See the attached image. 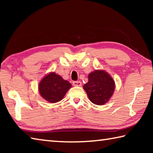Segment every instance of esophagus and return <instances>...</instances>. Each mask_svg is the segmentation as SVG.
I'll use <instances>...</instances> for the list:
<instances>
[{
	"instance_id": "obj_1",
	"label": "esophagus",
	"mask_w": 153,
	"mask_h": 153,
	"mask_svg": "<svg viewBox=\"0 0 153 153\" xmlns=\"http://www.w3.org/2000/svg\"><path fill=\"white\" fill-rule=\"evenodd\" d=\"M73 85L74 86H81L82 83L80 81H74L73 82Z\"/></svg>"
}]
</instances>
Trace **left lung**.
<instances>
[{
	"mask_svg": "<svg viewBox=\"0 0 153 153\" xmlns=\"http://www.w3.org/2000/svg\"><path fill=\"white\" fill-rule=\"evenodd\" d=\"M83 88L90 101L97 105L107 102L115 90V82L107 72L96 70L88 75V82Z\"/></svg>",
	"mask_w": 153,
	"mask_h": 153,
	"instance_id": "1",
	"label": "left lung"
}]
</instances>
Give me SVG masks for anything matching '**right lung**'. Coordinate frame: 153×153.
Wrapping results in <instances>:
<instances>
[{
  "instance_id": "right-lung-1",
  "label": "right lung",
  "mask_w": 153,
  "mask_h": 153,
  "mask_svg": "<svg viewBox=\"0 0 153 153\" xmlns=\"http://www.w3.org/2000/svg\"><path fill=\"white\" fill-rule=\"evenodd\" d=\"M71 87L70 83L54 72L44 77L38 86L41 97L52 103L57 102L63 99Z\"/></svg>"
}]
</instances>
